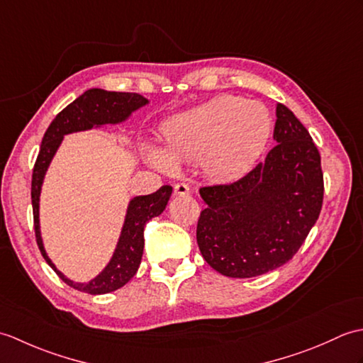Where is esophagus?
Returning <instances> with one entry per match:
<instances>
[{"instance_id":"obj_1","label":"esophagus","mask_w":363,"mask_h":363,"mask_svg":"<svg viewBox=\"0 0 363 363\" xmlns=\"http://www.w3.org/2000/svg\"><path fill=\"white\" fill-rule=\"evenodd\" d=\"M190 194V187L187 186L186 182H177L174 186V195L176 196H184Z\"/></svg>"}]
</instances>
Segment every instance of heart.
I'll return each mask as SVG.
<instances>
[{
    "label": "heart",
    "mask_w": 363,
    "mask_h": 363,
    "mask_svg": "<svg viewBox=\"0 0 363 363\" xmlns=\"http://www.w3.org/2000/svg\"><path fill=\"white\" fill-rule=\"evenodd\" d=\"M272 118L264 104L220 95L169 118L162 126L164 148H148L146 159L169 172L174 162H194L220 179H233L248 169L265 148Z\"/></svg>",
    "instance_id": "heart-1"
}]
</instances>
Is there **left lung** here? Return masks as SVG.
Here are the masks:
<instances>
[{"instance_id": "8db88e82", "label": "left lung", "mask_w": 363, "mask_h": 363, "mask_svg": "<svg viewBox=\"0 0 363 363\" xmlns=\"http://www.w3.org/2000/svg\"><path fill=\"white\" fill-rule=\"evenodd\" d=\"M265 162L242 179L199 189L207 204L196 242L204 260L229 277H254L295 256L323 206L321 157L289 107L277 103Z\"/></svg>"}]
</instances>
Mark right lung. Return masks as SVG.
Listing matches in <instances>:
<instances>
[{
	"label": "right lung",
	"instance_id": "1",
	"mask_svg": "<svg viewBox=\"0 0 363 363\" xmlns=\"http://www.w3.org/2000/svg\"><path fill=\"white\" fill-rule=\"evenodd\" d=\"M148 104V99L138 94H128V91H107L103 89H90L76 98L72 104H68L62 112L56 115L46 129L40 151L34 165L33 186H30V199H33L34 213V229L35 240L43 259L46 260L56 274L70 287L90 293V295H104L117 290L130 281L142 262L145 238L143 229L151 218L157 217L165 211L168 199L172 196V186L160 187L151 195L135 196L129 201L125 225L118 238L117 248L109 264L94 279L89 282H73L59 272L56 265L43 248L40 235V221H38V201H40V190L43 177L48 169L51 160L57 148L64 140V135L79 130H87L103 125H117L125 121L134 111Z\"/></svg>",
	"mask_w": 363,
	"mask_h": 363
}]
</instances>
